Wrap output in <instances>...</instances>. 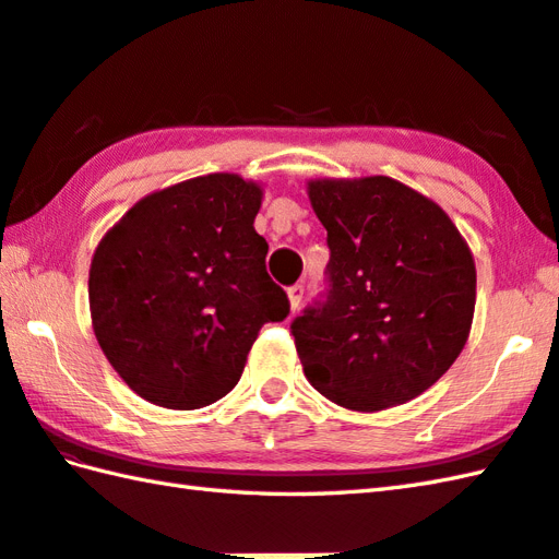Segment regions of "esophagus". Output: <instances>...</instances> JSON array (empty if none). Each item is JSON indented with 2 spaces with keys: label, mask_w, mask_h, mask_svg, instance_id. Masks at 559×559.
I'll list each match as a JSON object with an SVG mask.
<instances>
[{
  "label": "esophagus",
  "mask_w": 559,
  "mask_h": 559,
  "mask_svg": "<svg viewBox=\"0 0 559 559\" xmlns=\"http://www.w3.org/2000/svg\"><path fill=\"white\" fill-rule=\"evenodd\" d=\"M302 295H305V288L300 286V283H295V286L288 288V302H290V312L298 310V307L302 305Z\"/></svg>",
  "instance_id": "1"
}]
</instances>
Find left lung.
<instances>
[{"label": "left lung", "instance_id": "left-lung-1", "mask_svg": "<svg viewBox=\"0 0 559 559\" xmlns=\"http://www.w3.org/2000/svg\"><path fill=\"white\" fill-rule=\"evenodd\" d=\"M329 295L293 322L307 382L341 408L401 406L442 377L471 334L476 261L447 211L394 177H314Z\"/></svg>", "mask_w": 559, "mask_h": 559}]
</instances>
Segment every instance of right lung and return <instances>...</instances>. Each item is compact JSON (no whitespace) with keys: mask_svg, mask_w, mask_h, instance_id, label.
I'll return each instance as SVG.
<instances>
[{"mask_svg":"<svg viewBox=\"0 0 559 559\" xmlns=\"http://www.w3.org/2000/svg\"><path fill=\"white\" fill-rule=\"evenodd\" d=\"M264 189L211 173L151 192L103 235L88 271L93 334L124 384L194 411L240 382L266 322L290 305L254 230Z\"/></svg>","mask_w":559,"mask_h":559,"instance_id":"1","label":"right lung"}]
</instances>
